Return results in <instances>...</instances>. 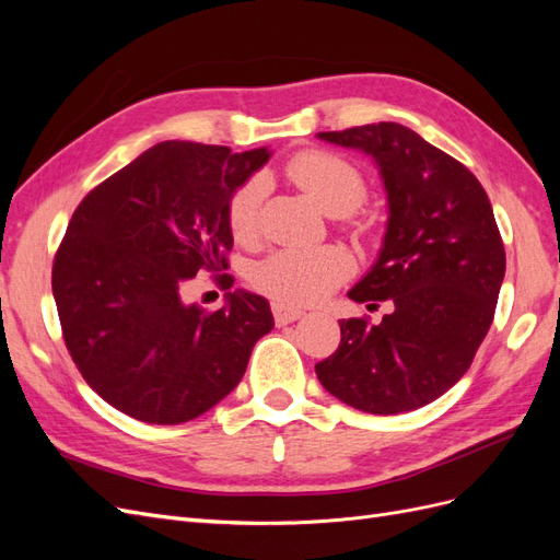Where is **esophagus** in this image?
Returning <instances> with one entry per match:
<instances>
[{"mask_svg": "<svg viewBox=\"0 0 560 560\" xmlns=\"http://www.w3.org/2000/svg\"><path fill=\"white\" fill-rule=\"evenodd\" d=\"M270 311H273V319H276L278 327L290 325V322H294L303 315V311L299 306H290V303H282V301L270 303Z\"/></svg>", "mask_w": 560, "mask_h": 560, "instance_id": "esophagus-1", "label": "esophagus"}]
</instances>
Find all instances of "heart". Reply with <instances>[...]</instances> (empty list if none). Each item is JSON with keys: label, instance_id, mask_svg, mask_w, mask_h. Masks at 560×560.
Returning a JSON list of instances; mask_svg holds the SVG:
<instances>
[{"label": "heart", "instance_id": "b5f03b06", "mask_svg": "<svg viewBox=\"0 0 560 560\" xmlns=\"http://www.w3.org/2000/svg\"><path fill=\"white\" fill-rule=\"evenodd\" d=\"M284 173L317 206L336 217L352 214L366 200V179L358 165L331 151H301L284 165ZM266 179L252 175L235 186L226 200V224L238 243H252L259 231ZM352 261L341 247L278 249L254 266L249 282L257 292L282 303H311L341 284Z\"/></svg>", "mask_w": 560, "mask_h": 560}]
</instances>
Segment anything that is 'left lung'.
Returning <instances> with one entry per match:
<instances>
[{"mask_svg":"<svg viewBox=\"0 0 560 560\" xmlns=\"http://www.w3.org/2000/svg\"><path fill=\"white\" fill-rule=\"evenodd\" d=\"M376 161L387 191L378 261L348 296L395 311L378 325L338 319L341 343L315 374L364 413L413 411L465 376L493 325L504 245L493 208L467 167L399 124L317 132Z\"/></svg>","mask_w":560,"mask_h":560,"instance_id":"obj_1","label":"left lung"}]
</instances>
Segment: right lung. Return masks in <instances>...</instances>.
<instances>
[{
    "mask_svg": "<svg viewBox=\"0 0 560 560\" xmlns=\"http://www.w3.org/2000/svg\"><path fill=\"white\" fill-rule=\"evenodd\" d=\"M270 151L161 142L79 202L54 259L65 346L95 393L151 425L210 411L241 383L273 329L264 296L229 292L219 311L186 303L208 270L233 284L226 200Z\"/></svg>",
    "mask_w": 560,
    "mask_h": 560,
    "instance_id": "obj_1",
    "label": "right lung"
}]
</instances>
